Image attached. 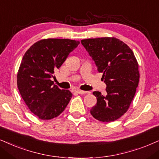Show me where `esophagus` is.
I'll return each mask as SVG.
<instances>
[{"instance_id":"34e87169","label":"esophagus","mask_w":159,"mask_h":159,"mask_svg":"<svg viewBox=\"0 0 159 159\" xmlns=\"http://www.w3.org/2000/svg\"><path fill=\"white\" fill-rule=\"evenodd\" d=\"M75 92H77L78 94H86L87 93V92L86 91H83V90H80V89H76Z\"/></svg>"}]
</instances>
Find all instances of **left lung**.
<instances>
[{
  "mask_svg": "<svg viewBox=\"0 0 159 159\" xmlns=\"http://www.w3.org/2000/svg\"><path fill=\"white\" fill-rule=\"evenodd\" d=\"M82 45L103 73L106 95L93 92L97 103L90 113L96 120L109 122L128 111L139 81V65L131 49L114 37L82 39Z\"/></svg>",
  "mask_w": 159,
  "mask_h": 159,
  "instance_id": "obj_1",
  "label": "left lung"
}]
</instances>
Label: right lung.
Listing matches in <instances>:
<instances>
[{
  "mask_svg": "<svg viewBox=\"0 0 159 159\" xmlns=\"http://www.w3.org/2000/svg\"><path fill=\"white\" fill-rule=\"evenodd\" d=\"M79 42L67 39H42L25 52L18 70L17 84L32 113L46 120L63 112L73 94L61 89L51 78Z\"/></svg>",
  "mask_w": 159,
  "mask_h": 159,
  "instance_id": "obj_1",
  "label": "right lung"
}]
</instances>
